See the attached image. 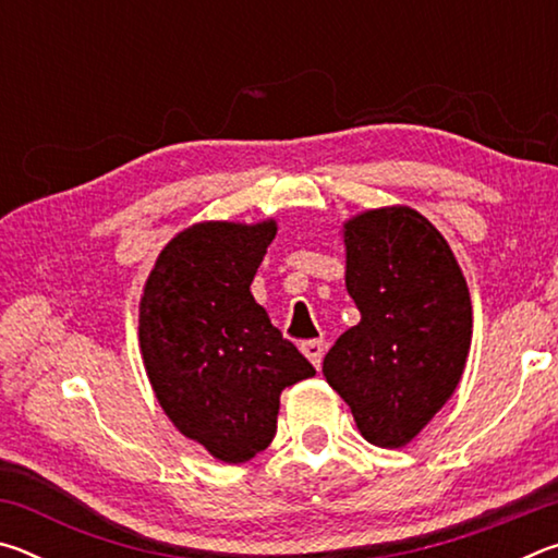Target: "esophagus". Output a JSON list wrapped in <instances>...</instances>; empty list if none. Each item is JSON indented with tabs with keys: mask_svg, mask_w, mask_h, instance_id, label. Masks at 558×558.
I'll use <instances>...</instances> for the list:
<instances>
[{
	"mask_svg": "<svg viewBox=\"0 0 558 558\" xmlns=\"http://www.w3.org/2000/svg\"><path fill=\"white\" fill-rule=\"evenodd\" d=\"M300 349H302V354L310 359V364H313L315 369L323 366V356H325V349H327L323 339H310V342H302Z\"/></svg>",
	"mask_w": 558,
	"mask_h": 558,
	"instance_id": "34e87169",
	"label": "esophagus"
}]
</instances>
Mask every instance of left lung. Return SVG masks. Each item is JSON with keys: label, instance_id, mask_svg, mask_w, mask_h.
<instances>
[{"label": "left lung", "instance_id": "8db88e82", "mask_svg": "<svg viewBox=\"0 0 558 558\" xmlns=\"http://www.w3.org/2000/svg\"><path fill=\"white\" fill-rule=\"evenodd\" d=\"M347 292L359 310L323 364L327 384L379 448H403L456 393L472 342V302L448 241L411 206L342 223Z\"/></svg>", "mask_w": 558, "mask_h": 558}]
</instances>
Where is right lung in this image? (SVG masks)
I'll return each mask as SVG.
<instances>
[{
    "mask_svg": "<svg viewBox=\"0 0 558 558\" xmlns=\"http://www.w3.org/2000/svg\"><path fill=\"white\" fill-rule=\"evenodd\" d=\"M276 233V219L192 223L159 253L140 298V352L159 405L229 465L270 446L282 389L315 376L251 295Z\"/></svg>",
    "mask_w": 558,
    "mask_h": 558,
    "instance_id": "1",
    "label": "right lung"
}]
</instances>
